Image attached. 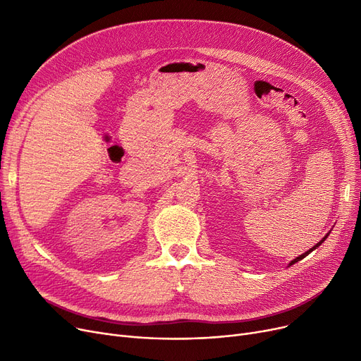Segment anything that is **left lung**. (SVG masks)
Returning <instances> with one entry per match:
<instances>
[{"mask_svg":"<svg viewBox=\"0 0 361 361\" xmlns=\"http://www.w3.org/2000/svg\"><path fill=\"white\" fill-rule=\"evenodd\" d=\"M326 237H328V234H326V235H325V237H324V238H322V240H320V241H319V243H317V244H316V245H314V247H312V249H310V250H309V252H306V253H302V255H301V256H298V257H295V259H294V260H293V262H291V263H290V264H294V263H295V262H298V260H301V259H305V257H306V256H307V255H309V253H312V252H313V250H314V249H316V247H319V245H320V244H322V243H324V241H325V240H326Z\"/></svg>","mask_w":361,"mask_h":361,"instance_id":"left-lung-1","label":"left lung"}]
</instances>
